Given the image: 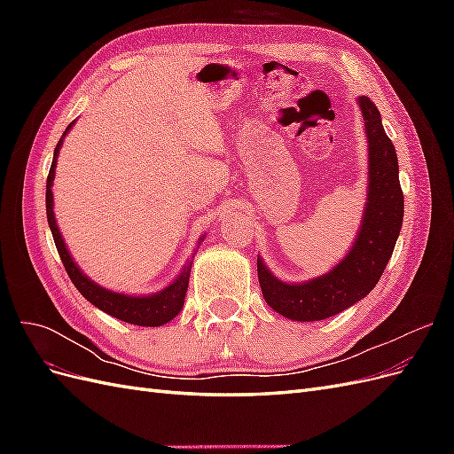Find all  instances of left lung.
I'll list each match as a JSON object with an SVG mask.
<instances>
[{
  "label": "left lung",
  "instance_id": "8db88e82",
  "mask_svg": "<svg viewBox=\"0 0 454 454\" xmlns=\"http://www.w3.org/2000/svg\"><path fill=\"white\" fill-rule=\"evenodd\" d=\"M369 140V193L360 235L350 254L320 278L284 284L257 259V277L272 310L295 322H316L335 316L364 299L392 257L403 222V191L397 176L392 140L380 122L377 106L367 96L358 100Z\"/></svg>",
  "mask_w": 454,
  "mask_h": 454
}]
</instances>
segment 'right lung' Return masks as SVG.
Masks as SVG:
<instances>
[{
	"mask_svg": "<svg viewBox=\"0 0 454 454\" xmlns=\"http://www.w3.org/2000/svg\"><path fill=\"white\" fill-rule=\"evenodd\" d=\"M74 122L67 125V129L64 130L62 136H66V132L72 129ZM62 145V138L57 144V149H54V159L51 164V170L47 176V222L52 232L54 244H57L59 255L64 263V269L67 272V277L74 282V286L79 290V294L83 295L89 303H92L94 307H98L100 310L107 312L109 316H114L117 320H122L127 324H134V325H147V327H157L170 322L174 316L182 310L184 307V299L187 294V284H189V272H191V263L184 269V272L180 277L176 278L174 284H170L167 290H162L160 294L155 295H147V297H130V295H122V294H115V292H107L104 287H100L98 284L90 282L83 272L77 269V265L74 263L72 255L67 254L66 244L60 237V231L57 227V222H54V214H52V177H54V167H57V155L59 149Z\"/></svg>",
	"mask_w": 454,
	"mask_h": 454,
	"instance_id": "1",
	"label": "right lung"
}]
</instances>
